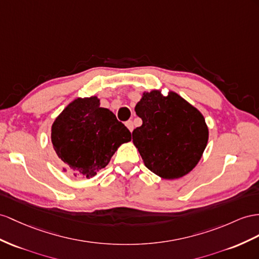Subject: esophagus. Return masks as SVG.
<instances>
[{
  "label": "esophagus",
  "mask_w": 259,
  "mask_h": 259,
  "mask_svg": "<svg viewBox=\"0 0 259 259\" xmlns=\"http://www.w3.org/2000/svg\"><path fill=\"white\" fill-rule=\"evenodd\" d=\"M125 125H127V128L129 129V131H130V132L134 131V122H132L131 120H129V121L125 122Z\"/></svg>",
  "instance_id": "1"
}]
</instances>
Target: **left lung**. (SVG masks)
I'll use <instances>...</instances> for the list:
<instances>
[{"instance_id": "8db88e82", "label": "left lung", "mask_w": 259, "mask_h": 259, "mask_svg": "<svg viewBox=\"0 0 259 259\" xmlns=\"http://www.w3.org/2000/svg\"><path fill=\"white\" fill-rule=\"evenodd\" d=\"M142 125L132 132V142L143 163L163 180H177L193 170L209 139L204 117L177 93L143 92L135 107Z\"/></svg>"}]
</instances>
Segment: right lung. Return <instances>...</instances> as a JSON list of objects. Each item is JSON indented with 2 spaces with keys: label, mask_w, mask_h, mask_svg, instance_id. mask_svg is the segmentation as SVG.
Instances as JSON below:
<instances>
[{
  "label": "right lung",
  "mask_w": 259,
  "mask_h": 259,
  "mask_svg": "<svg viewBox=\"0 0 259 259\" xmlns=\"http://www.w3.org/2000/svg\"><path fill=\"white\" fill-rule=\"evenodd\" d=\"M130 140V131L109 109L101 107L97 96L75 98L51 127L52 147L62 170L79 178L95 176Z\"/></svg>",
  "instance_id": "add662e5"
}]
</instances>
